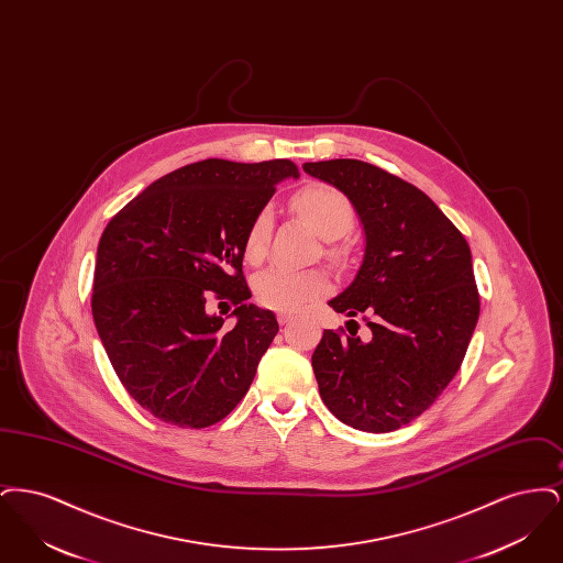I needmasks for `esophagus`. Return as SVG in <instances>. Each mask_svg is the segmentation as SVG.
<instances>
[{
    "instance_id": "34e87169",
    "label": "esophagus",
    "mask_w": 563,
    "mask_h": 563,
    "mask_svg": "<svg viewBox=\"0 0 563 563\" xmlns=\"http://www.w3.org/2000/svg\"><path fill=\"white\" fill-rule=\"evenodd\" d=\"M278 321H280V324H287V322L291 321V314L285 312V310H280V312H278Z\"/></svg>"
}]
</instances>
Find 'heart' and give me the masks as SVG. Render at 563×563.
Wrapping results in <instances>:
<instances>
[{
    "instance_id": "obj_1",
    "label": "heart",
    "mask_w": 563,
    "mask_h": 563,
    "mask_svg": "<svg viewBox=\"0 0 563 563\" xmlns=\"http://www.w3.org/2000/svg\"><path fill=\"white\" fill-rule=\"evenodd\" d=\"M299 214L322 239L333 241L346 234L354 223V209L349 198L329 186H308L297 191L291 200ZM272 214H260L246 239V260L260 266L268 260L272 242ZM327 289V276L319 269L272 268L255 278V294L272 308L297 310L310 297Z\"/></svg>"
}]
</instances>
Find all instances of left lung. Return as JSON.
<instances>
[{"instance_id": "8db88e82", "label": "left lung", "mask_w": 563, "mask_h": 563, "mask_svg": "<svg viewBox=\"0 0 563 563\" xmlns=\"http://www.w3.org/2000/svg\"><path fill=\"white\" fill-rule=\"evenodd\" d=\"M303 170L344 191L365 232L361 268L329 306L374 314L369 340L356 329L322 333L312 354L322 402L352 429H401L448 388L473 338L479 291L468 242L422 189L369 162Z\"/></svg>"}]
</instances>
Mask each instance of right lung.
Listing matches in <instances>:
<instances>
[{
    "label": "right lung",
    "mask_w": 563,
    "mask_h": 563,
    "mask_svg": "<svg viewBox=\"0 0 563 563\" xmlns=\"http://www.w3.org/2000/svg\"><path fill=\"white\" fill-rule=\"evenodd\" d=\"M287 177H299L291 161L194 162L111 217L97 249L92 319L122 386L162 422L223 420L278 333L274 312L249 303L242 260ZM211 298L235 303L232 322L208 312Z\"/></svg>",
    "instance_id": "right-lung-1"
}]
</instances>
